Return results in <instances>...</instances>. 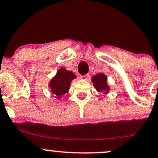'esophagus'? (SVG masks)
Instances as JSON below:
<instances>
[{"label": "esophagus", "instance_id": "1", "mask_svg": "<svg viewBox=\"0 0 158 158\" xmlns=\"http://www.w3.org/2000/svg\"><path fill=\"white\" fill-rule=\"evenodd\" d=\"M89 77V75L88 74H86V75H84V76H81V79H83V80H87V79H88Z\"/></svg>", "mask_w": 158, "mask_h": 158}]
</instances>
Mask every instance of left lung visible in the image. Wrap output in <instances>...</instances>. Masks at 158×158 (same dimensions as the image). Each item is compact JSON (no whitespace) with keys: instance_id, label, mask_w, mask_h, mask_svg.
I'll return each instance as SVG.
<instances>
[{"instance_id":"1","label":"left lung","mask_w":158,"mask_h":158,"mask_svg":"<svg viewBox=\"0 0 158 158\" xmlns=\"http://www.w3.org/2000/svg\"><path fill=\"white\" fill-rule=\"evenodd\" d=\"M92 82H94L95 88L98 92H103V94H108L110 87L107 85V78L105 74L99 73L92 78Z\"/></svg>"}]
</instances>
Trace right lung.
Segmentation results:
<instances>
[{
  "label": "right lung",
  "mask_w": 158,
  "mask_h": 158,
  "mask_svg": "<svg viewBox=\"0 0 158 158\" xmlns=\"http://www.w3.org/2000/svg\"><path fill=\"white\" fill-rule=\"evenodd\" d=\"M74 78H76V75L72 71H67L64 68L58 70L55 77L49 83L51 91L56 96L57 99H60L68 92L71 81Z\"/></svg>",
  "instance_id": "obj_1"
}]
</instances>
